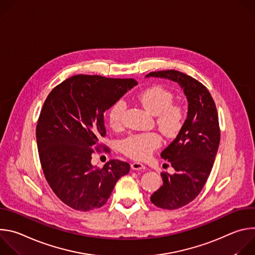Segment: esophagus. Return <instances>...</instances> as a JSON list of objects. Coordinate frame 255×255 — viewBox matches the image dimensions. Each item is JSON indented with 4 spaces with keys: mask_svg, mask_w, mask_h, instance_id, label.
I'll list each match as a JSON object with an SVG mask.
<instances>
[{
    "mask_svg": "<svg viewBox=\"0 0 255 255\" xmlns=\"http://www.w3.org/2000/svg\"><path fill=\"white\" fill-rule=\"evenodd\" d=\"M131 168L133 170H142V169H145V165L140 162H133L131 164Z\"/></svg>",
    "mask_w": 255,
    "mask_h": 255,
    "instance_id": "1",
    "label": "esophagus"
}]
</instances>
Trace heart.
I'll use <instances>...</instances> for the list:
<instances>
[{
  "instance_id": "b5f03b06",
  "label": "heart",
  "mask_w": 255,
  "mask_h": 255,
  "mask_svg": "<svg viewBox=\"0 0 255 255\" xmlns=\"http://www.w3.org/2000/svg\"><path fill=\"white\" fill-rule=\"evenodd\" d=\"M142 106L156 117V124L161 132L168 137L175 136L185 122V111L177 104H173L172 94L161 88L151 87L138 95ZM123 100L115 102L108 112L109 122L113 128L122 125L123 115L126 110ZM161 145V137L156 132L131 134L121 143L122 152L136 160L147 159L152 152Z\"/></svg>"
}]
</instances>
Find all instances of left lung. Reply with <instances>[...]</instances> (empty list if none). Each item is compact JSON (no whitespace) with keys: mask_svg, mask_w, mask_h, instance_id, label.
<instances>
[{"mask_svg":"<svg viewBox=\"0 0 255 255\" xmlns=\"http://www.w3.org/2000/svg\"><path fill=\"white\" fill-rule=\"evenodd\" d=\"M149 77L177 83L189 103L183 127L160 154L175 172H162V186L150 197L156 207L174 210L194 201L206 184L220 143L219 119L210 92L194 78L174 69L152 71Z\"/></svg>","mask_w":255,"mask_h":255,"instance_id":"1","label":"left lung"}]
</instances>
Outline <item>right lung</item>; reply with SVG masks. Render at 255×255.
<instances>
[{
    "label": "right lung",
    "instance_id": "obj_1",
    "mask_svg": "<svg viewBox=\"0 0 255 255\" xmlns=\"http://www.w3.org/2000/svg\"><path fill=\"white\" fill-rule=\"evenodd\" d=\"M136 85L133 79L77 75L47 96L36 127L39 158L49 187L68 207L101 208L129 172L125 161L112 159L102 168L91 161L106 135L105 111Z\"/></svg>",
    "mask_w": 255,
    "mask_h": 255
}]
</instances>
